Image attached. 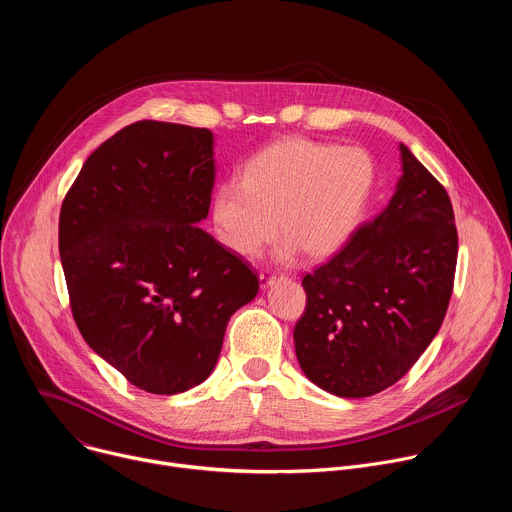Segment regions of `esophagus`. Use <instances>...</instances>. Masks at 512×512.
Instances as JSON below:
<instances>
[{"label": "esophagus", "mask_w": 512, "mask_h": 512, "mask_svg": "<svg viewBox=\"0 0 512 512\" xmlns=\"http://www.w3.org/2000/svg\"><path fill=\"white\" fill-rule=\"evenodd\" d=\"M259 281H261V287H269L275 281V275H271L269 271H261Z\"/></svg>", "instance_id": "esophagus-1"}]
</instances>
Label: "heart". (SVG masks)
Returning a JSON list of instances; mask_svg holds the SVG:
<instances>
[{"label": "heart", "instance_id": "b5f03b06", "mask_svg": "<svg viewBox=\"0 0 512 512\" xmlns=\"http://www.w3.org/2000/svg\"><path fill=\"white\" fill-rule=\"evenodd\" d=\"M375 182V164L360 148L283 139L251 156L237 182L212 196L218 241L239 257H257L279 235L281 257L336 253L352 235Z\"/></svg>", "mask_w": 512, "mask_h": 512}]
</instances>
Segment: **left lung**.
Here are the masks:
<instances>
[{
  "label": "left lung",
  "mask_w": 512,
  "mask_h": 512,
  "mask_svg": "<svg viewBox=\"0 0 512 512\" xmlns=\"http://www.w3.org/2000/svg\"><path fill=\"white\" fill-rule=\"evenodd\" d=\"M399 152L401 178L385 210L302 281L298 362L314 385L346 399L395 385L435 338L452 298L450 196L403 143Z\"/></svg>",
  "instance_id": "8db88e82"
}]
</instances>
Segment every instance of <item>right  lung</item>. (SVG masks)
I'll return each mask as SVG.
<instances>
[{
  "mask_svg": "<svg viewBox=\"0 0 512 512\" xmlns=\"http://www.w3.org/2000/svg\"><path fill=\"white\" fill-rule=\"evenodd\" d=\"M210 129L137 121L89 156L58 221L85 342L131 385L184 393L214 371L255 271L198 225L214 186Z\"/></svg>",
  "mask_w": 512,
  "mask_h": 512,
  "instance_id": "add662e5",
  "label": "right lung"
}]
</instances>
